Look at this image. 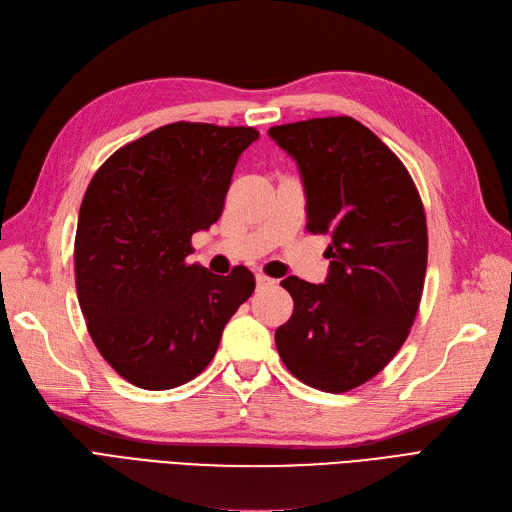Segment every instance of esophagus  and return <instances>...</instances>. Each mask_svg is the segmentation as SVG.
Segmentation results:
<instances>
[{"mask_svg":"<svg viewBox=\"0 0 512 512\" xmlns=\"http://www.w3.org/2000/svg\"><path fill=\"white\" fill-rule=\"evenodd\" d=\"M256 283H258V288H267V285H275V279L258 273V275H256Z\"/></svg>","mask_w":512,"mask_h":512,"instance_id":"esophagus-1","label":"esophagus"}]
</instances>
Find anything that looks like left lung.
<instances>
[{
	"label": "left lung",
	"mask_w": 512,
	"mask_h": 512,
	"mask_svg": "<svg viewBox=\"0 0 512 512\" xmlns=\"http://www.w3.org/2000/svg\"><path fill=\"white\" fill-rule=\"evenodd\" d=\"M269 136L298 163L306 231L330 237L325 283L281 281L294 313L277 327V351L300 382L346 393L384 370L416 319L428 256L422 199L401 159L353 117Z\"/></svg>",
	"instance_id": "obj_1"
}]
</instances>
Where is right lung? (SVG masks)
Masks as SVG:
<instances>
[{"label":"right lung","instance_id":"obj_1","mask_svg":"<svg viewBox=\"0 0 512 512\" xmlns=\"http://www.w3.org/2000/svg\"><path fill=\"white\" fill-rule=\"evenodd\" d=\"M254 128L161 126L115 151L79 208L75 285L98 353L130 384L168 391L206 370L254 275L189 264L191 237L220 218Z\"/></svg>","mask_w":512,"mask_h":512}]
</instances>
